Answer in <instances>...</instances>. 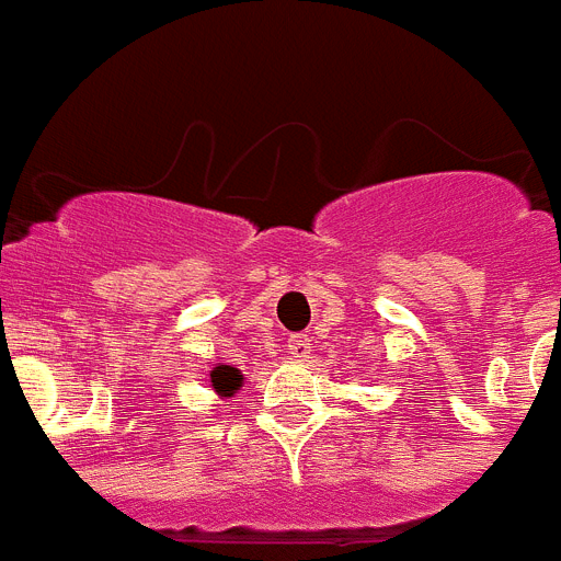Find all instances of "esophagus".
Masks as SVG:
<instances>
[{
	"label": "esophagus",
	"mask_w": 561,
	"mask_h": 561,
	"mask_svg": "<svg viewBox=\"0 0 561 561\" xmlns=\"http://www.w3.org/2000/svg\"><path fill=\"white\" fill-rule=\"evenodd\" d=\"M286 346H289V354L295 360H306L312 354V340L306 337V334H289Z\"/></svg>",
	"instance_id": "esophagus-1"
}]
</instances>
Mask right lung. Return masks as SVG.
Masks as SVG:
<instances>
[{
    "mask_svg": "<svg viewBox=\"0 0 561 561\" xmlns=\"http://www.w3.org/2000/svg\"><path fill=\"white\" fill-rule=\"evenodd\" d=\"M209 380H213V389L218 391V394L229 397V394H234V391H238L243 375L232 366H215L213 375H209Z\"/></svg>",
    "mask_w": 561,
    "mask_h": 561,
    "instance_id": "right-lung-1",
    "label": "right lung"
}]
</instances>
